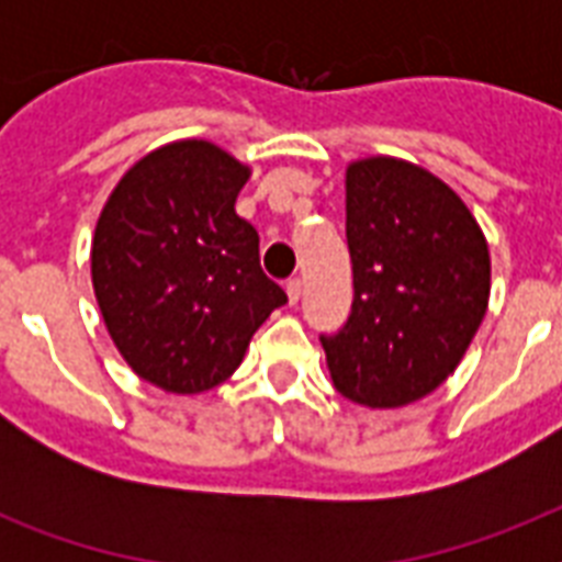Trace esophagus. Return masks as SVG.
<instances>
[{"label":"esophagus","mask_w":562,"mask_h":562,"mask_svg":"<svg viewBox=\"0 0 562 562\" xmlns=\"http://www.w3.org/2000/svg\"><path fill=\"white\" fill-rule=\"evenodd\" d=\"M285 294H289V303H291V306H294V303H297V300H300V294H303V282L291 280L289 285H285Z\"/></svg>","instance_id":"1"}]
</instances>
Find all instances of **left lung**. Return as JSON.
Listing matches in <instances>:
<instances>
[{
  "instance_id": "8db88e82",
  "label": "left lung",
  "mask_w": 562,
  "mask_h": 562,
  "mask_svg": "<svg viewBox=\"0 0 562 562\" xmlns=\"http://www.w3.org/2000/svg\"><path fill=\"white\" fill-rule=\"evenodd\" d=\"M352 312L321 338L335 391L402 408L454 373L490 300V247L461 194L423 166L364 157L347 166Z\"/></svg>"
}]
</instances>
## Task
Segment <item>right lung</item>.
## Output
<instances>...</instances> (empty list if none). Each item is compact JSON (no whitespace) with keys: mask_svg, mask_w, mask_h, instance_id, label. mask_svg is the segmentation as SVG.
<instances>
[{"mask_svg":"<svg viewBox=\"0 0 562 562\" xmlns=\"http://www.w3.org/2000/svg\"><path fill=\"white\" fill-rule=\"evenodd\" d=\"M247 178L215 143L178 139L136 160L99 215L90 268L104 326L127 368L166 393L227 382L289 300L236 215Z\"/></svg>","mask_w":562,"mask_h":562,"instance_id":"right-lung-1","label":"right lung"}]
</instances>
